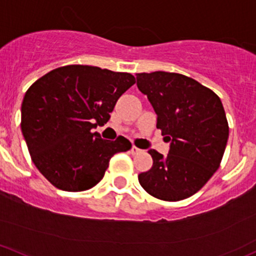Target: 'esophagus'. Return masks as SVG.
Returning <instances> with one entry per match:
<instances>
[{"instance_id": "1", "label": "esophagus", "mask_w": 256, "mask_h": 256, "mask_svg": "<svg viewBox=\"0 0 256 256\" xmlns=\"http://www.w3.org/2000/svg\"><path fill=\"white\" fill-rule=\"evenodd\" d=\"M140 152H141V150H140L138 147H136V146L131 147V153H132V154H137V153H140Z\"/></svg>"}]
</instances>
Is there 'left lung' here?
I'll return each mask as SVG.
<instances>
[{"label": "left lung", "instance_id": "left-lung-1", "mask_svg": "<svg viewBox=\"0 0 256 256\" xmlns=\"http://www.w3.org/2000/svg\"><path fill=\"white\" fill-rule=\"evenodd\" d=\"M137 87L157 114V128L170 142L164 157L150 150L153 166L138 174L141 186L164 201L198 192L218 169L230 128L222 102L198 80L180 74H137Z\"/></svg>", "mask_w": 256, "mask_h": 256}]
</instances>
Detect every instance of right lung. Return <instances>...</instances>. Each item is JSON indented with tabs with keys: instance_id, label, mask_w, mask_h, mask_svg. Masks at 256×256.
Segmentation results:
<instances>
[{
	"instance_id": "right-lung-1",
	"label": "right lung",
	"mask_w": 256,
	"mask_h": 256,
	"mask_svg": "<svg viewBox=\"0 0 256 256\" xmlns=\"http://www.w3.org/2000/svg\"><path fill=\"white\" fill-rule=\"evenodd\" d=\"M126 72L88 64L52 70L29 87L22 103V134L33 163L64 192H83L103 179L110 158L131 148L119 136L94 132L110 119L118 99L135 84Z\"/></svg>"
}]
</instances>
